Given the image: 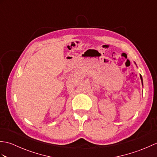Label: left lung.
I'll return each mask as SVG.
<instances>
[{
	"label": "left lung",
	"instance_id": "left-lung-1",
	"mask_svg": "<svg viewBox=\"0 0 157 157\" xmlns=\"http://www.w3.org/2000/svg\"><path fill=\"white\" fill-rule=\"evenodd\" d=\"M135 64H136V63H135ZM140 79H141V81H142V86H143V79H142V75L140 74Z\"/></svg>",
	"mask_w": 157,
	"mask_h": 157
}]
</instances>
